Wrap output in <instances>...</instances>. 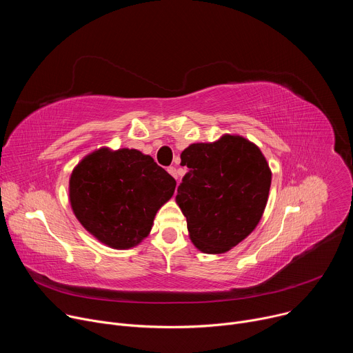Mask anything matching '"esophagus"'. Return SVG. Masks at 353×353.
Returning <instances> with one entry per match:
<instances>
[{
    "instance_id": "34e87169",
    "label": "esophagus",
    "mask_w": 353,
    "mask_h": 353,
    "mask_svg": "<svg viewBox=\"0 0 353 353\" xmlns=\"http://www.w3.org/2000/svg\"><path fill=\"white\" fill-rule=\"evenodd\" d=\"M168 172L174 177V179H177V169L174 168V166H170V168H168Z\"/></svg>"
}]
</instances>
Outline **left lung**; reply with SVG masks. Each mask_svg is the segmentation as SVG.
<instances>
[{"label": "left lung", "instance_id": "8db88e82", "mask_svg": "<svg viewBox=\"0 0 353 353\" xmlns=\"http://www.w3.org/2000/svg\"><path fill=\"white\" fill-rule=\"evenodd\" d=\"M187 174L176 203L194 245L221 254L259 225L267 205L271 170L259 146L239 135L192 143L181 152Z\"/></svg>", "mask_w": 353, "mask_h": 353}]
</instances>
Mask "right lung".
Listing matches in <instances>:
<instances>
[{
    "mask_svg": "<svg viewBox=\"0 0 353 353\" xmlns=\"http://www.w3.org/2000/svg\"><path fill=\"white\" fill-rule=\"evenodd\" d=\"M176 180L137 149L94 150L70 179L71 207L82 226L113 248H130L148 236Z\"/></svg>",
    "mask_w": 353,
    "mask_h": 353,
    "instance_id": "obj_1",
    "label": "right lung"
}]
</instances>
